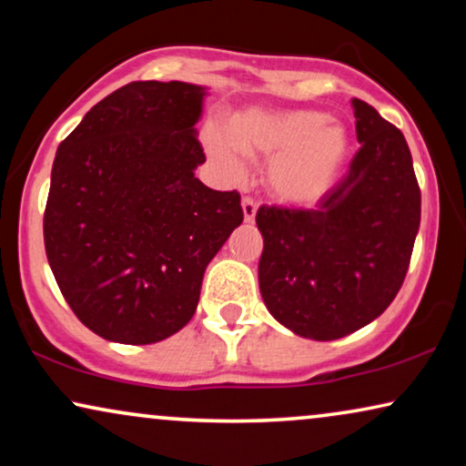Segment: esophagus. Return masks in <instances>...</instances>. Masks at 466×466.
Returning a JSON list of instances; mask_svg holds the SVG:
<instances>
[{"mask_svg": "<svg viewBox=\"0 0 466 466\" xmlns=\"http://www.w3.org/2000/svg\"><path fill=\"white\" fill-rule=\"evenodd\" d=\"M241 209H244V220L252 222L254 216H257V201H254L252 197H244V199H241Z\"/></svg>", "mask_w": 466, "mask_h": 466, "instance_id": "obj_1", "label": "esophagus"}]
</instances>
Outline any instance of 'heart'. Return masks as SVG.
Masks as SVG:
<instances>
[{"instance_id":"b5f03b06","label":"heart","mask_w":466,"mask_h":466,"mask_svg":"<svg viewBox=\"0 0 466 466\" xmlns=\"http://www.w3.org/2000/svg\"><path fill=\"white\" fill-rule=\"evenodd\" d=\"M208 148L231 177L244 176L241 155H274L267 187L289 206H314L335 187L350 155L346 127L316 110H246L231 129L212 127Z\"/></svg>"}]
</instances>
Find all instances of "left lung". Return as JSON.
Returning <instances> with one entry per match:
<instances>
[{
    "label": "left lung",
    "mask_w": 466,
    "mask_h": 466,
    "mask_svg": "<svg viewBox=\"0 0 466 466\" xmlns=\"http://www.w3.org/2000/svg\"><path fill=\"white\" fill-rule=\"evenodd\" d=\"M360 150L314 209L263 206L258 286L295 335L333 341L392 303L420 228V187L403 133L352 99Z\"/></svg>",
    "instance_id": "obj_1"
}]
</instances>
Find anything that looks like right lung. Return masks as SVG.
Instances as JSON below:
<instances>
[{
	"label": "right lung",
	"instance_id": "right-lung-1",
	"mask_svg": "<svg viewBox=\"0 0 466 466\" xmlns=\"http://www.w3.org/2000/svg\"><path fill=\"white\" fill-rule=\"evenodd\" d=\"M206 86L129 82L56 150L44 246L78 320L107 341H163L193 318L203 273L244 220L238 190L195 177Z\"/></svg>",
	"mask_w": 466,
	"mask_h": 466
}]
</instances>
